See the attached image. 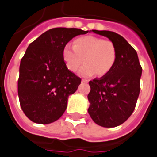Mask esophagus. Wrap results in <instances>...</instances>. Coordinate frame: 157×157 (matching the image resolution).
<instances>
[{"label": "esophagus", "mask_w": 157, "mask_h": 157, "mask_svg": "<svg viewBox=\"0 0 157 157\" xmlns=\"http://www.w3.org/2000/svg\"><path fill=\"white\" fill-rule=\"evenodd\" d=\"M82 82H88L89 80H87V79H82Z\"/></svg>", "instance_id": "obj_1"}]
</instances>
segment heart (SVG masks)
Wrapping results in <instances>:
<instances>
[{"mask_svg":"<svg viewBox=\"0 0 157 157\" xmlns=\"http://www.w3.org/2000/svg\"><path fill=\"white\" fill-rule=\"evenodd\" d=\"M66 45L62 49V57L67 68L75 72L82 61L79 74L82 76H99L107 75L113 67L117 59V49L110 40L92 36H85L75 39L74 45Z\"/></svg>","mask_w":157,"mask_h":157,"instance_id":"b5f03b06","label":"heart"}]
</instances>
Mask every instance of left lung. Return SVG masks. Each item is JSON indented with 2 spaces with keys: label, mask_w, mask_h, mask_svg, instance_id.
<instances>
[{
  "label": "left lung",
  "mask_w": 157,
  "mask_h": 157,
  "mask_svg": "<svg viewBox=\"0 0 157 157\" xmlns=\"http://www.w3.org/2000/svg\"><path fill=\"white\" fill-rule=\"evenodd\" d=\"M114 44L117 59L107 75L89 82L88 113L103 127H116L125 122L135 110L140 91L142 67L136 51L118 34L91 30Z\"/></svg>",
  "instance_id": "obj_1"
}]
</instances>
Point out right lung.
<instances>
[{"mask_svg": "<svg viewBox=\"0 0 157 157\" xmlns=\"http://www.w3.org/2000/svg\"><path fill=\"white\" fill-rule=\"evenodd\" d=\"M87 32L52 28L29 44L20 62L17 93L22 111L35 123H52L66 111L81 78L66 67L62 49L74 37Z\"/></svg>", "mask_w": 157, "mask_h": 157, "instance_id": "add662e5", "label": "right lung"}]
</instances>
